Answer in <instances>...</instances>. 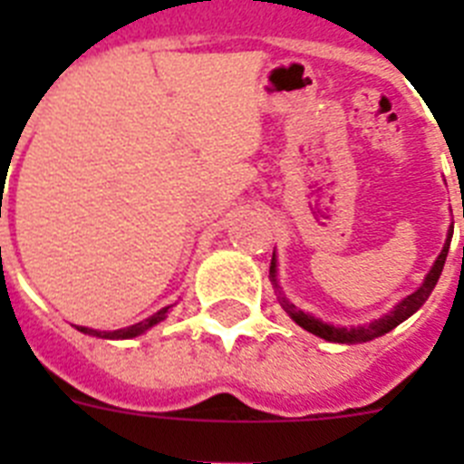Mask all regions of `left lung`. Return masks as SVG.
Masks as SVG:
<instances>
[{"instance_id":"1","label":"left lung","mask_w":464,"mask_h":464,"mask_svg":"<svg viewBox=\"0 0 464 464\" xmlns=\"http://www.w3.org/2000/svg\"><path fill=\"white\" fill-rule=\"evenodd\" d=\"M450 237H453V229L449 232V239H446V244H444V251L440 253V257H437V262H434V267L430 269V274L425 276L423 285H420V288H418L413 295H409L407 299H401L400 304H397L391 314L383 315V318H379V321L370 323V325L351 327V330H346V327H332V325H327V323H321L318 318H314V315L304 314V311H299L297 306L290 304L285 297H281L283 309L288 311V315L293 318L295 323H297L299 327H304L306 332H311V334H315V337L327 339V342L358 343V342H370V339L381 337V334H385V332L395 330L401 321H407L409 315L416 314V311L425 304V299L430 297V293H432L434 285H437V281H440L441 269H444L446 256H449ZM269 274H272V278H274V274H276V262H274V257H272V267H269ZM274 281H276V278H274Z\"/></svg>"}]
</instances>
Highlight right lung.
I'll list each match as a JSON object with an SVG mask.
<instances>
[{"label":"right lung","instance_id":"1","mask_svg":"<svg viewBox=\"0 0 464 464\" xmlns=\"http://www.w3.org/2000/svg\"><path fill=\"white\" fill-rule=\"evenodd\" d=\"M167 311H169V306H167V309H160L158 314H153V315H150V318H146V321L137 323V325L125 327V330L100 332V330H88V327H81V332H85V334H92V337H104V339H130V337H137V334H141V332H146V330H149V327H153L155 323L165 321Z\"/></svg>","mask_w":464,"mask_h":464}]
</instances>
